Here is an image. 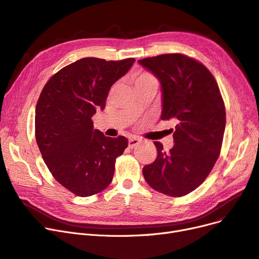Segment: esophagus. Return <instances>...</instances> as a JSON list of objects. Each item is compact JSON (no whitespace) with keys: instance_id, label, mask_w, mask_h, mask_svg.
Masks as SVG:
<instances>
[{"instance_id":"1","label":"esophagus","mask_w":259,"mask_h":259,"mask_svg":"<svg viewBox=\"0 0 259 259\" xmlns=\"http://www.w3.org/2000/svg\"><path fill=\"white\" fill-rule=\"evenodd\" d=\"M140 143H141V140H140V139L131 138V139H129V141H128V146H129L130 148H133V147H136L137 145H139Z\"/></svg>"}]
</instances>
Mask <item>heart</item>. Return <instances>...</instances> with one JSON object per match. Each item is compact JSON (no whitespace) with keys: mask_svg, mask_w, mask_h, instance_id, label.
Here are the masks:
<instances>
[{"mask_svg":"<svg viewBox=\"0 0 259 259\" xmlns=\"http://www.w3.org/2000/svg\"><path fill=\"white\" fill-rule=\"evenodd\" d=\"M151 80H156L155 76L148 73V72H141L136 76V85L141 84V83H144V82H148Z\"/></svg>","mask_w":259,"mask_h":259,"instance_id":"obj_1","label":"heart"}]
</instances>
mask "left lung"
Masks as SVG:
<instances>
[{"mask_svg": "<svg viewBox=\"0 0 259 259\" xmlns=\"http://www.w3.org/2000/svg\"><path fill=\"white\" fill-rule=\"evenodd\" d=\"M139 63L161 83V119L176 118L169 151L155 142L156 160L143 167L147 184L160 193L180 197L202 185L220 156L226 113L214 76L185 54H161Z\"/></svg>", "mask_w": 259, "mask_h": 259, "instance_id": "1", "label": "left lung"}]
</instances>
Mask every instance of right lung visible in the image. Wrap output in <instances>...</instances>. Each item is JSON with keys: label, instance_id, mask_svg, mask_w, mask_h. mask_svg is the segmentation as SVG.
<instances>
[{"label": "right lung", "instance_id": "obj_1", "mask_svg": "<svg viewBox=\"0 0 259 259\" xmlns=\"http://www.w3.org/2000/svg\"><path fill=\"white\" fill-rule=\"evenodd\" d=\"M135 61L81 59L53 74L38 98V148L52 176L75 195L91 196L107 188L116 158L128 146L124 137L108 138L94 129L92 116L104 109L111 86Z\"/></svg>", "mask_w": 259, "mask_h": 259}]
</instances>
